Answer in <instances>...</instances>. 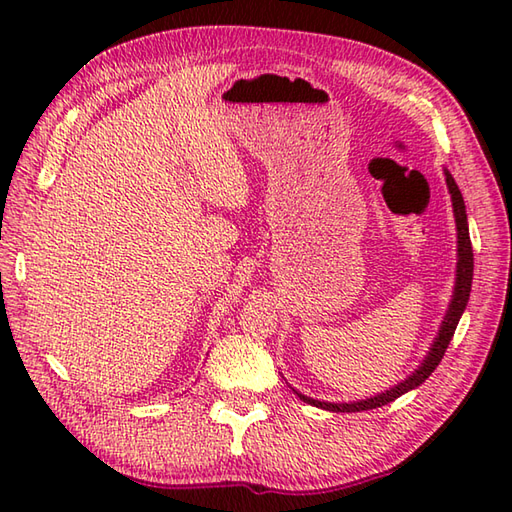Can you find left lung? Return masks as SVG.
Here are the masks:
<instances>
[{"instance_id":"8db88e82","label":"left lung","mask_w":512,"mask_h":512,"mask_svg":"<svg viewBox=\"0 0 512 512\" xmlns=\"http://www.w3.org/2000/svg\"><path fill=\"white\" fill-rule=\"evenodd\" d=\"M444 178H447V187L451 193V202H453V215H455V228H458V266H455V286H453V297L449 303V310L444 314V319L440 323L438 336L433 339L427 356L424 361L418 365V369L413 374H409L405 380H400L398 385L389 387L387 391H380L376 396H369L365 400H354V402H325V400H314L310 396H303L299 391L292 387V391L312 407H319L325 411H336V413H354V411H367V409H376L383 407L387 402H394L407 391L420 387L424 380H427L433 369H436L442 361L444 352L453 339V332L458 328L462 312L466 310V303H469L471 297V284H473V248H471V237H469V222H466V206L464 198L455 184L453 176L449 169H444Z\"/></svg>"}]
</instances>
